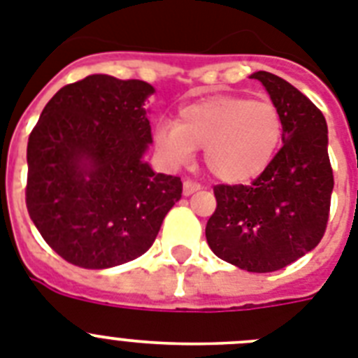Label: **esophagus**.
Wrapping results in <instances>:
<instances>
[{
	"instance_id": "obj_1",
	"label": "esophagus",
	"mask_w": 358,
	"mask_h": 358,
	"mask_svg": "<svg viewBox=\"0 0 358 358\" xmlns=\"http://www.w3.org/2000/svg\"><path fill=\"white\" fill-rule=\"evenodd\" d=\"M198 189H200V184H196V182H193V180H185V182H184V194H185V196L193 194L194 191H198Z\"/></svg>"
}]
</instances>
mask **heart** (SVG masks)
I'll return each instance as SVG.
<instances>
[{
    "label": "heart",
    "instance_id": "heart-1",
    "mask_svg": "<svg viewBox=\"0 0 358 358\" xmlns=\"http://www.w3.org/2000/svg\"><path fill=\"white\" fill-rule=\"evenodd\" d=\"M284 136V120L273 101L216 94L182 107L176 123H160L156 145L174 164L203 149L206 169L220 182L240 184L271 164Z\"/></svg>",
    "mask_w": 358,
    "mask_h": 358
}]
</instances>
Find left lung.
Listing matches in <instances>:
<instances>
[{
    "mask_svg": "<svg viewBox=\"0 0 358 358\" xmlns=\"http://www.w3.org/2000/svg\"><path fill=\"white\" fill-rule=\"evenodd\" d=\"M262 82L284 120V145L249 185L213 187L216 209L207 220L213 253L251 273H271L317 248L329 218L333 169L327 125L317 105L271 72Z\"/></svg>",
    "mask_w": 358,
    "mask_h": 358,
    "instance_id": "left-lung-1",
    "label": "left lung"
}]
</instances>
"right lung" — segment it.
<instances>
[{
  "instance_id": "1",
  "label": "right lung",
  "mask_w": 358,
  "mask_h": 358,
  "mask_svg": "<svg viewBox=\"0 0 358 358\" xmlns=\"http://www.w3.org/2000/svg\"><path fill=\"white\" fill-rule=\"evenodd\" d=\"M142 80L92 74L45 105L27 145L25 202L43 240L63 260L105 269L142 257L182 180L142 160L152 143Z\"/></svg>"
}]
</instances>
